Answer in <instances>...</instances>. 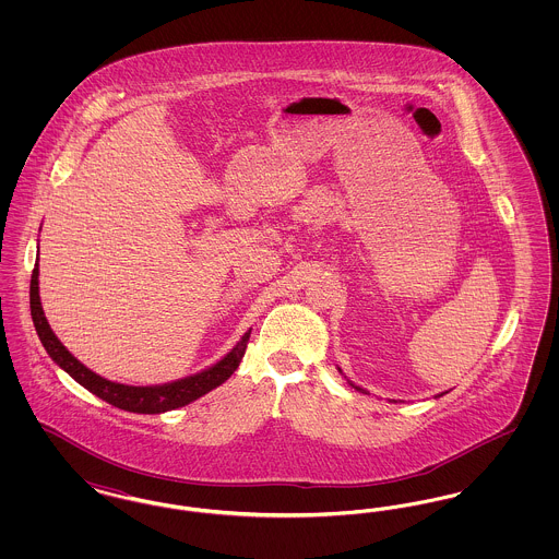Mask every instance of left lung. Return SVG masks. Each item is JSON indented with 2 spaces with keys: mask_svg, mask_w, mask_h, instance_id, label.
Here are the masks:
<instances>
[{
  "mask_svg": "<svg viewBox=\"0 0 559 559\" xmlns=\"http://www.w3.org/2000/svg\"><path fill=\"white\" fill-rule=\"evenodd\" d=\"M349 385H352V388H354V390H358V392H362V394H367V392H365V390H362V388H356V385H354V383H349Z\"/></svg>",
  "mask_w": 559,
  "mask_h": 559,
  "instance_id": "8db88e82",
  "label": "left lung"
}]
</instances>
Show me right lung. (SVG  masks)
I'll list each match as a JSON object with an SVG mask.
<instances>
[{
    "instance_id": "obj_1",
    "label": "right lung",
    "mask_w": 559,
    "mask_h": 559,
    "mask_svg": "<svg viewBox=\"0 0 559 559\" xmlns=\"http://www.w3.org/2000/svg\"><path fill=\"white\" fill-rule=\"evenodd\" d=\"M37 276H39V267L35 264L33 274H31V317H33L35 331H37L44 347L48 349V354L52 356L53 362L60 369L69 372L85 390L96 394L98 399L107 400L108 404L130 411V413L157 415V413L180 408L185 404H190L192 400L205 396L207 392H212L213 388L222 385L233 372L237 371V367L245 356L247 344H249L251 331L245 333L237 347L230 354H226L217 365H213L212 369L192 374L187 379H180V381H174V383L153 385V388H135V385L115 383V381H108L105 377L90 371L87 367H83L80 360L58 342L48 320L44 317Z\"/></svg>"
}]
</instances>
